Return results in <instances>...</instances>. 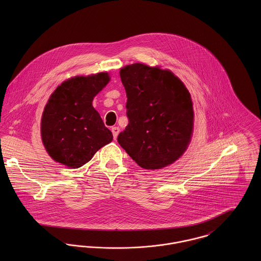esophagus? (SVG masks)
Here are the masks:
<instances>
[{"instance_id":"34e87169","label":"esophagus","mask_w":261,"mask_h":261,"mask_svg":"<svg viewBox=\"0 0 261 261\" xmlns=\"http://www.w3.org/2000/svg\"><path fill=\"white\" fill-rule=\"evenodd\" d=\"M112 135H113V139L115 140L119 134V127L117 126H113L112 128Z\"/></svg>"}]
</instances>
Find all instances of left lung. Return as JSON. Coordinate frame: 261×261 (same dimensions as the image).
<instances>
[{"label": "left lung", "mask_w": 261, "mask_h": 261, "mask_svg": "<svg viewBox=\"0 0 261 261\" xmlns=\"http://www.w3.org/2000/svg\"><path fill=\"white\" fill-rule=\"evenodd\" d=\"M126 92L128 124L117 142L146 170L177 161L190 144L194 112L190 92L170 70L143 63L119 71Z\"/></svg>", "instance_id": "left-lung-1"}]
</instances>
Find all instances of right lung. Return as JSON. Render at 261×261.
Here are the masks:
<instances>
[{
  "instance_id": "add662e5",
  "label": "right lung",
  "mask_w": 261,
  "mask_h": 261,
  "mask_svg": "<svg viewBox=\"0 0 261 261\" xmlns=\"http://www.w3.org/2000/svg\"><path fill=\"white\" fill-rule=\"evenodd\" d=\"M110 80L108 72L75 76L51 94L42 114L41 137L55 162L80 168L112 142V132L92 107L94 96Z\"/></svg>"
}]
</instances>
